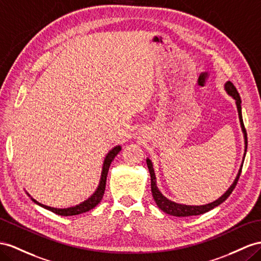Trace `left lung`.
Instances as JSON below:
<instances>
[{
  "instance_id": "obj_1",
  "label": "left lung",
  "mask_w": 261,
  "mask_h": 261,
  "mask_svg": "<svg viewBox=\"0 0 261 261\" xmlns=\"http://www.w3.org/2000/svg\"><path fill=\"white\" fill-rule=\"evenodd\" d=\"M225 88L227 90V92L229 93V95L236 100V105H237V109H238V115H239V120H240V124H242V128L244 131V135H245V144H246V149L245 152L247 151V132L245 129V125H244V121H243V116H242V99H240L239 93L236 89V87L233 86L232 83L230 82H227L225 85ZM146 164H148V168H149V172H150V175H151V191H152V196L154 198L156 205L159 206V208H161V211H163L164 213L169 214V215L172 216H176V217H188V216H193V215H200V214H204L206 212H208L211 210H213L214 207L218 206L219 204H222L224 200H226L228 198V196L231 194V192L233 191V189L236 188L237 182L239 179L240 176V173H242V168L239 170L238 175L235 179V182L232 183V185L228 189L225 194L219 197L218 199H216L215 202H213L211 204H207V205H202V206H191V205H182V204H177L172 202V200L168 199L165 196L162 195V193L159 191V189L156 188V182H155V174H154V171H153L152 168V163L149 159H146Z\"/></svg>"
}]
</instances>
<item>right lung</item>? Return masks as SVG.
Wrapping results in <instances>:
<instances>
[{"instance_id":"1","label":"right lung","mask_w":261,"mask_h":261,"mask_svg":"<svg viewBox=\"0 0 261 261\" xmlns=\"http://www.w3.org/2000/svg\"><path fill=\"white\" fill-rule=\"evenodd\" d=\"M121 150V146L118 145L116 148H113L108 154H107L106 159H105V162H103V168H102V173H101V179H100V183L97 191L93 193V195L91 197H89L87 200H85L84 203L76 205L73 207H69V208H54V207H49V206H46L43 204H39L37 200H35L34 198H32V200L34 203L38 204L39 206L44 207V208L48 210L53 213L57 214V215H61V216H73V215H79V214H83L88 212L90 210H92L93 207H96L99 203L100 200L102 199L103 196V193L106 190V181H107V175H108V171L110 168V164L113 161V159L117 156L118 153Z\"/></svg>"}]
</instances>
